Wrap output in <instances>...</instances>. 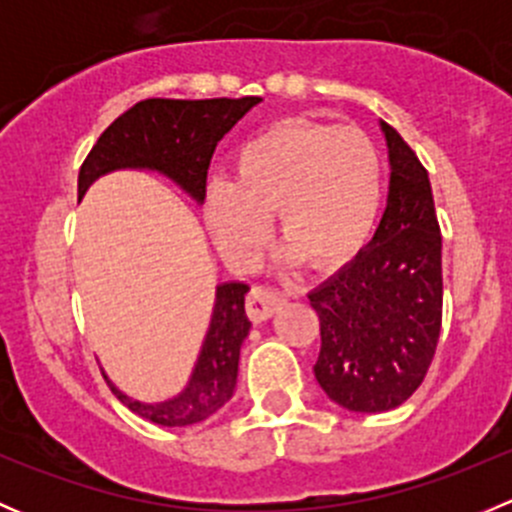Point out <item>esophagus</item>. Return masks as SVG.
<instances>
[{"mask_svg":"<svg viewBox=\"0 0 512 512\" xmlns=\"http://www.w3.org/2000/svg\"><path fill=\"white\" fill-rule=\"evenodd\" d=\"M282 304V294L272 287H252L247 294V314L252 322H265Z\"/></svg>","mask_w":512,"mask_h":512,"instance_id":"obj_1","label":"esophagus"}]
</instances>
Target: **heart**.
Instances as JSON below:
<instances>
[{"label":"heart","instance_id":"obj_1","mask_svg":"<svg viewBox=\"0 0 512 512\" xmlns=\"http://www.w3.org/2000/svg\"><path fill=\"white\" fill-rule=\"evenodd\" d=\"M381 195L384 163L364 131L289 121L237 151L232 183L208 190L205 220L227 260L250 265L277 213L285 262L332 270L369 240Z\"/></svg>","mask_w":512,"mask_h":512}]
</instances>
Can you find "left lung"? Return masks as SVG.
<instances>
[{
  "label": "left lung",
  "instance_id": "obj_1",
  "mask_svg": "<svg viewBox=\"0 0 512 512\" xmlns=\"http://www.w3.org/2000/svg\"><path fill=\"white\" fill-rule=\"evenodd\" d=\"M389 198L369 245L307 294L319 314L314 376L334 404L381 414L421 386L441 334V227L428 173L409 143L381 121Z\"/></svg>",
  "mask_w": 512,
  "mask_h": 512
}]
</instances>
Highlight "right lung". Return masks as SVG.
<instances>
[{
  "instance_id": "1",
  "label": "right lung",
  "mask_w": 512,
  "mask_h": 512,
  "mask_svg": "<svg viewBox=\"0 0 512 512\" xmlns=\"http://www.w3.org/2000/svg\"><path fill=\"white\" fill-rule=\"evenodd\" d=\"M260 96L242 98H146L116 118L79 170V200L101 175L121 168L158 170L178 183L193 200H205L210 158L220 138L257 106ZM245 282H223L215 289L213 319L205 334L188 386L178 396L160 404H143L131 399L108 381L113 394L133 414L160 426H193L223 409L235 394L240 347L250 334L245 314Z\"/></svg>"
}]
</instances>
